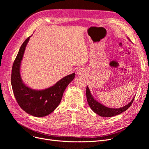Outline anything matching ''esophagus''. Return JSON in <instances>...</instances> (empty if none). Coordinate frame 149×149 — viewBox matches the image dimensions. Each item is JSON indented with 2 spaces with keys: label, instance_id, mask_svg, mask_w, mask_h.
<instances>
[{
  "label": "esophagus",
  "instance_id": "esophagus-1",
  "mask_svg": "<svg viewBox=\"0 0 149 149\" xmlns=\"http://www.w3.org/2000/svg\"><path fill=\"white\" fill-rule=\"evenodd\" d=\"M84 71L82 69H81V68H80V69H78V70H77V73L79 74H81V75H82V74H84Z\"/></svg>",
  "mask_w": 149,
  "mask_h": 149
}]
</instances>
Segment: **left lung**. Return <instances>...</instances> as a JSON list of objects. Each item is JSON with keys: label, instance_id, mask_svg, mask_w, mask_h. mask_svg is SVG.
I'll use <instances>...</instances> for the list:
<instances>
[{"label": "left lung", "instance_id": "1", "mask_svg": "<svg viewBox=\"0 0 149 149\" xmlns=\"http://www.w3.org/2000/svg\"><path fill=\"white\" fill-rule=\"evenodd\" d=\"M86 94L88 103L89 107H91V109L96 114L101 117H105V118H109V117L114 116L124 112L132 104L135 98V97H134L131 101L129 102L127 105L123 107L120 108H110L102 105V104L97 101L92 96L88 86L86 87Z\"/></svg>", "mask_w": 149, "mask_h": 149}]
</instances>
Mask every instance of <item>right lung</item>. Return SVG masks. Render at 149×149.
<instances>
[{"label": "right lung", "instance_id": "1", "mask_svg": "<svg viewBox=\"0 0 149 149\" xmlns=\"http://www.w3.org/2000/svg\"><path fill=\"white\" fill-rule=\"evenodd\" d=\"M30 37L22 45L13 62L11 84L13 94L22 109L31 116L42 118L52 113L60 104L65 90L74 78L75 73L65 76L45 89L36 90L26 86L21 78L20 65Z\"/></svg>", "mask_w": 149, "mask_h": 149}]
</instances>
